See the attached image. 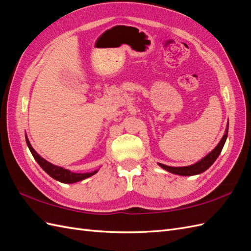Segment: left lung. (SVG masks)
I'll list each match as a JSON object with an SVG mask.
<instances>
[{"label":"left lung","mask_w":251,"mask_h":251,"mask_svg":"<svg viewBox=\"0 0 251 251\" xmlns=\"http://www.w3.org/2000/svg\"><path fill=\"white\" fill-rule=\"evenodd\" d=\"M228 129H229V122L227 123L226 130H225V133L223 138L221 139L220 143L215 146V149L213 151H211L208 155H205L196 163L188 165V166H169L162 163H158V165L160 168H162L163 170L168 171L172 173V174H175V175L194 176V175L201 174V173H203L204 171H207L210 166L215 162V160L218 158V156H220V153L225 145V142H226L227 137H228Z\"/></svg>","instance_id":"8db88e82"}]
</instances>
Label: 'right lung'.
<instances>
[{
    "label": "right lung",
    "mask_w": 251,
    "mask_h": 251,
    "mask_svg": "<svg viewBox=\"0 0 251 251\" xmlns=\"http://www.w3.org/2000/svg\"><path fill=\"white\" fill-rule=\"evenodd\" d=\"M25 140H26V144H27L28 149L31 152V155H33V157L35 158V160L38 162V164L41 166L44 172L48 173V174L50 177L54 178L55 180H57V181L62 182V183H75V182L81 181L86 178L91 177L99 172V170H98V171H94V172H91V173H83V174H80V173H73V172H71L70 170L61 168V166L55 165L53 163L47 161L46 159L42 158L39 155V153H38L33 149V146H31L30 142L28 141V138H27L26 134H25Z\"/></svg>",
    "instance_id": "right-lung-1"
}]
</instances>
